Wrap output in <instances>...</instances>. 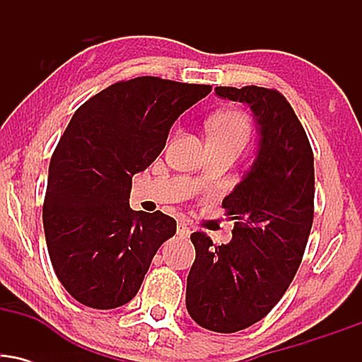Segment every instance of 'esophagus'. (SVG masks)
<instances>
[{
    "label": "esophagus",
    "mask_w": 362,
    "mask_h": 362,
    "mask_svg": "<svg viewBox=\"0 0 362 362\" xmlns=\"http://www.w3.org/2000/svg\"><path fill=\"white\" fill-rule=\"evenodd\" d=\"M177 235H178V236H184V238H189V236H190V228H189V224H187L185 221L178 223V226H177Z\"/></svg>",
    "instance_id": "esophagus-1"
}]
</instances>
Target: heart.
<instances>
[{
	"instance_id": "1",
	"label": "heart",
	"mask_w": 362,
	"mask_h": 362,
	"mask_svg": "<svg viewBox=\"0 0 362 362\" xmlns=\"http://www.w3.org/2000/svg\"><path fill=\"white\" fill-rule=\"evenodd\" d=\"M248 136H250V120L243 112H223L209 122V141L235 143L243 148Z\"/></svg>"
}]
</instances>
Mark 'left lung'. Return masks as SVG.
I'll list each match as a JSON object with an SVG mask.
<instances>
[{
  "instance_id": "1",
  "label": "left lung",
  "mask_w": 362,
  "mask_h": 362,
  "mask_svg": "<svg viewBox=\"0 0 362 362\" xmlns=\"http://www.w3.org/2000/svg\"><path fill=\"white\" fill-rule=\"evenodd\" d=\"M219 98L250 107L255 160L223 199L236 219L230 243L192 233L195 260L185 305L195 323L219 334L253 325L271 311L300 267L313 224V151L293 107L277 90L216 86Z\"/></svg>"
}]
</instances>
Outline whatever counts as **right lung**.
<instances>
[{
  "label": "right lung",
  "instance_id": "obj_1",
  "mask_svg": "<svg viewBox=\"0 0 362 362\" xmlns=\"http://www.w3.org/2000/svg\"><path fill=\"white\" fill-rule=\"evenodd\" d=\"M209 85L156 76L119 81L74 112L49 165L42 221L57 279L81 305L112 310L136 296L177 221L129 206L131 182Z\"/></svg>",
  "mask_w": 362,
  "mask_h": 362
}]
</instances>
